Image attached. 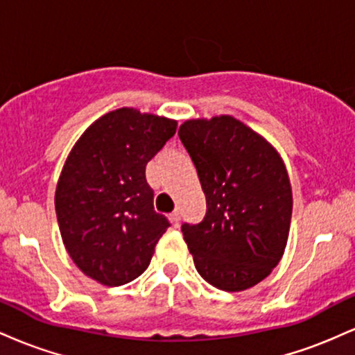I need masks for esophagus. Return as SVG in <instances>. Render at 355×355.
Returning a JSON list of instances; mask_svg holds the SVG:
<instances>
[{
  "label": "esophagus",
  "mask_w": 355,
  "mask_h": 355,
  "mask_svg": "<svg viewBox=\"0 0 355 355\" xmlns=\"http://www.w3.org/2000/svg\"><path fill=\"white\" fill-rule=\"evenodd\" d=\"M170 220H172V223L175 227H180V211L175 210L173 214H170Z\"/></svg>",
  "instance_id": "34e87169"
}]
</instances>
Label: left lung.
<instances>
[{
	"label": "left lung",
	"mask_w": 355,
	"mask_h": 355,
	"mask_svg": "<svg viewBox=\"0 0 355 355\" xmlns=\"http://www.w3.org/2000/svg\"><path fill=\"white\" fill-rule=\"evenodd\" d=\"M207 214L182 232L198 274L227 292L262 282L282 259L292 217L287 170L263 137L237 118L187 120L178 130Z\"/></svg>",
	"instance_id": "obj_1"
}]
</instances>
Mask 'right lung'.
I'll list each match as a JSON object with an SVG mask.
<instances>
[{"label": "right lung", "instance_id": "obj_1", "mask_svg": "<svg viewBox=\"0 0 355 355\" xmlns=\"http://www.w3.org/2000/svg\"><path fill=\"white\" fill-rule=\"evenodd\" d=\"M175 130V120L120 108L89 125L68 155L56 218L73 262L96 282L118 287L144 274L170 227L153 209L145 168Z\"/></svg>", "mask_w": 355, "mask_h": 355}]
</instances>
